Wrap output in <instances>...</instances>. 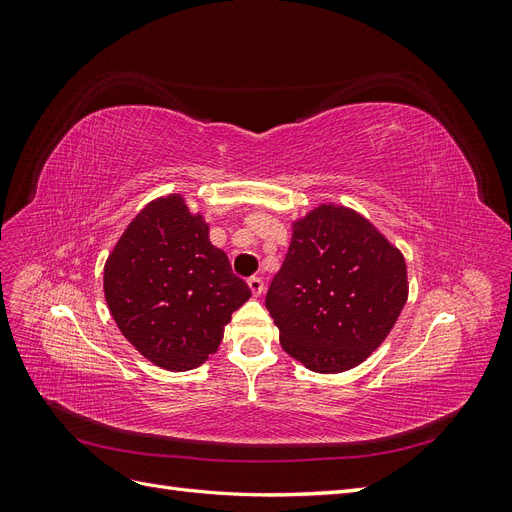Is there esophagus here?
I'll return each instance as SVG.
<instances>
[{"instance_id":"1","label":"esophagus","mask_w":512,"mask_h":512,"mask_svg":"<svg viewBox=\"0 0 512 512\" xmlns=\"http://www.w3.org/2000/svg\"><path fill=\"white\" fill-rule=\"evenodd\" d=\"M247 286H250L254 297H260V294L265 292V282H262L260 277H250V280H247Z\"/></svg>"}]
</instances>
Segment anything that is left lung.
<instances>
[{
	"mask_svg": "<svg viewBox=\"0 0 512 512\" xmlns=\"http://www.w3.org/2000/svg\"><path fill=\"white\" fill-rule=\"evenodd\" d=\"M406 299L399 247L359 211L322 203L292 220L265 303L286 354L316 374H342L380 348Z\"/></svg>",
	"mask_w": 512,
	"mask_h": 512,
	"instance_id": "1",
	"label": "left lung"
}]
</instances>
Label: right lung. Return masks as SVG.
I'll use <instances>...</instances> for the list:
<instances>
[{
  "instance_id": "right-lung-1",
  "label": "right lung",
  "mask_w": 512,
  "mask_h": 512,
  "mask_svg": "<svg viewBox=\"0 0 512 512\" xmlns=\"http://www.w3.org/2000/svg\"><path fill=\"white\" fill-rule=\"evenodd\" d=\"M250 297L183 194L147 203L104 262V299L121 335L168 371L218 352L232 312Z\"/></svg>"
}]
</instances>
